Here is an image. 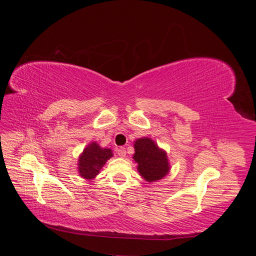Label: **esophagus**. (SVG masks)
Returning <instances> with one entry per match:
<instances>
[{
    "label": "esophagus",
    "mask_w": 256,
    "mask_h": 256,
    "mask_svg": "<svg viewBox=\"0 0 256 256\" xmlns=\"http://www.w3.org/2000/svg\"><path fill=\"white\" fill-rule=\"evenodd\" d=\"M116 152H118L120 157H125L126 156V148L125 147H120V148L116 150Z\"/></svg>",
    "instance_id": "34e87169"
}]
</instances>
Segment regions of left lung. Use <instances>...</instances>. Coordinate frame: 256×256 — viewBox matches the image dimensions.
I'll use <instances>...</instances> for the list:
<instances>
[{"instance_id":"1","label":"left lung","mask_w":256,"mask_h":256,"mask_svg":"<svg viewBox=\"0 0 256 256\" xmlns=\"http://www.w3.org/2000/svg\"><path fill=\"white\" fill-rule=\"evenodd\" d=\"M134 161L136 170L145 182H154L162 180L171 170L168 154L160 148L152 138L143 136L134 141Z\"/></svg>"}]
</instances>
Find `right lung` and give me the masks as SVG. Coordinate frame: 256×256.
I'll return each mask as SVG.
<instances>
[{
	"label": "right lung",
	"instance_id": "1",
	"mask_svg": "<svg viewBox=\"0 0 256 256\" xmlns=\"http://www.w3.org/2000/svg\"><path fill=\"white\" fill-rule=\"evenodd\" d=\"M113 157V152L102 147L97 142H90L84 147L78 160V173L86 180H95L106 162Z\"/></svg>",
	"mask_w": 256,
	"mask_h": 256
}]
</instances>
